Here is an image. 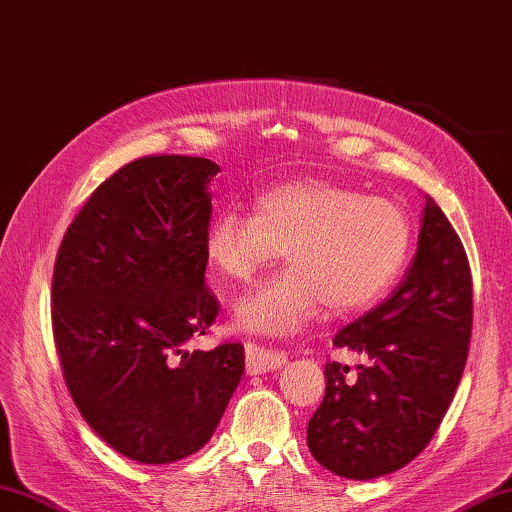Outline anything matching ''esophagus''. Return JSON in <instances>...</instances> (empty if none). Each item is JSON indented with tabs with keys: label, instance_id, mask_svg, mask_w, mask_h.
<instances>
[{
	"label": "esophagus",
	"instance_id": "obj_1",
	"mask_svg": "<svg viewBox=\"0 0 512 512\" xmlns=\"http://www.w3.org/2000/svg\"><path fill=\"white\" fill-rule=\"evenodd\" d=\"M245 360H247V373L258 375V373H267V371L285 367L287 353L260 347V344H254V342H247L245 344Z\"/></svg>",
	"mask_w": 512,
	"mask_h": 512
}]
</instances>
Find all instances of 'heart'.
<instances>
[{"label": "heart", "mask_w": 512, "mask_h": 512, "mask_svg": "<svg viewBox=\"0 0 512 512\" xmlns=\"http://www.w3.org/2000/svg\"><path fill=\"white\" fill-rule=\"evenodd\" d=\"M409 218L398 205L353 187L307 179L269 187L254 212L214 218L203 254L227 283H249L283 256L291 267L234 302L232 325L287 338L329 305L336 314L373 307L404 267Z\"/></svg>", "instance_id": "1"}]
</instances>
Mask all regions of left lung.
Instances as JSON below:
<instances>
[{
  "instance_id": "1",
  "label": "left lung",
  "mask_w": 512,
  "mask_h": 512,
  "mask_svg": "<svg viewBox=\"0 0 512 512\" xmlns=\"http://www.w3.org/2000/svg\"><path fill=\"white\" fill-rule=\"evenodd\" d=\"M471 329L473 280L464 245L426 196L404 280L333 338L367 364H358L356 375L340 362L325 364V398L307 426L318 464L347 479H373L415 460L453 402Z\"/></svg>"
}]
</instances>
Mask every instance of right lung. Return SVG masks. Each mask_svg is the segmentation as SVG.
<instances>
[{
  "label": "right lung",
  "mask_w": 512,
  "mask_h": 512,
  "mask_svg": "<svg viewBox=\"0 0 512 512\" xmlns=\"http://www.w3.org/2000/svg\"><path fill=\"white\" fill-rule=\"evenodd\" d=\"M210 159L152 154L103 181L66 229L52 331L68 391L114 451L170 464L214 435L245 371L241 342L187 351L218 316L205 287Z\"/></svg>",
  "instance_id": "add662e5"
}]
</instances>
